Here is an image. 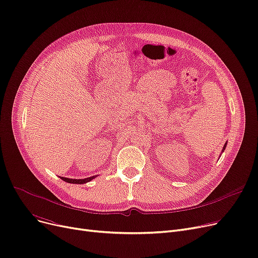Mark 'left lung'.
Wrapping results in <instances>:
<instances>
[{"label":"left lung","instance_id":"obj_1","mask_svg":"<svg viewBox=\"0 0 258 258\" xmlns=\"http://www.w3.org/2000/svg\"><path fill=\"white\" fill-rule=\"evenodd\" d=\"M226 147H227V143L225 144V147H223V149H222V151H225V149H226Z\"/></svg>","mask_w":258,"mask_h":258}]
</instances>
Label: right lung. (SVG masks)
Wrapping results in <instances>:
<instances>
[{"instance_id": "add662e5", "label": "right lung", "mask_w": 258, "mask_h": 258, "mask_svg": "<svg viewBox=\"0 0 258 258\" xmlns=\"http://www.w3.org/2000/svg\"><path fill=\"white\" fill-rule=\"evenodd\" d=\"M96 176L93 177H88V178H84V179H71V178H65V177H60L62 180L69 182V183H78V184H82V183H86L88 181H91L92 179H94Z\"/></svg>"}]
</instances>
